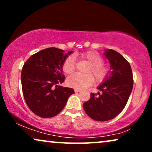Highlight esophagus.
I'll return each instance as SVG.
<instances>
[{
  "label": "esophagus",
  "mask_w": 152,
  "mask_h": 152,
  "mask_svg": "<svg viewBox=\"0 0 152 152\" xmlns=\"http://www.w3.org/2000/svg\"><path fill=\"white\" fill-rule=\"evenodd\" d=\"M81 89H78V88H75V92L77 93V92H80Z\"/></svg>",
  "instance_id": "34e87169"
}]
</instances>
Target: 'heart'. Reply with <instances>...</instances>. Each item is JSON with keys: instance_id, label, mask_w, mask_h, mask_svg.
<instances>
[{"instance_id": "b5f03b06", "label": "heart", "mask_w": 152, "mask_h": 152, "mask_svg": "<svg viewBox=\"0 0 152 152\" xmlns=\"http://www.w3.org/2000/svg\"><path fill=\"white\" fill-rule=\"evenodd\" d=\"M80 57L90 63V66L88 67L87 72L93 73L97 82H102L107 77L109 74V68L103 63L102 57L97 52L89 50L80 54ZM75 69V63L74 58L72 56H69L64 62L63 70L66 74H70L74 71ZM93 82L94 77L91 73L85 75L75 73L68 77L67 79V84L70 86L78 89L84 88L91 86Z\"/></svg>"}]
</instances>
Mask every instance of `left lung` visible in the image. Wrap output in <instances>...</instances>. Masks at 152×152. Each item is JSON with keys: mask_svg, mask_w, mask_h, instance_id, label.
<instances>
[{"mask_svg": "<svg viewBox=\"0 0 152 152\" xmlns=\"http://www.w3.org/2000/svg\"><path fill=\"white\" fill-rule=\"evenodd\" d=\"M110 70L97 89L102 93H91L83 107L89 117L96 121H107L116 117L126 104L132 91L134 80L131 66L119 53L105 49Z\"/></svg>", "mask_w": 152, "mask_h": 152, "instance_id": "left-lung-1", "label": "left lung"}]
</instances>
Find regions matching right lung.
Wrapping results in <instances>:
<instances>
[{
    "mask_svg": "<svg viewBox=\"0 0 152 152\" xmlns=\"http://www.w3.org/2000/svg\"><path fill=\"white\" fill-rule=\"evenodd\" d=\"M73 53L48 48L31 56L21 71L23 93L27 105L37 115L52 118L60 113L70 95L71 88L59 85L64 82L63 64Z\"/></svg>",
    "mask_w": 152,
    "mask_h": 152,
    "instance_id": "add662e5",
    "label": "right lung"
}]
</instances>
